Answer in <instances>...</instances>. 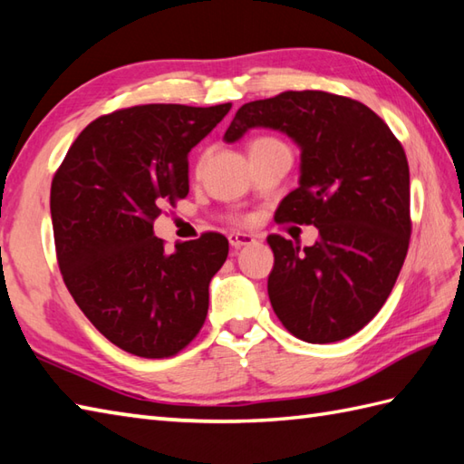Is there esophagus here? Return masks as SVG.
<instances>
[{"mask_svg":"<svg viewBox=\"0 0 464 464\" xmlns=\"http://www.w3.org/2000/svg\"><path fill=\"white\" fill-rule=\"evenodd\" d=\"M229 243H231L233 249H241V247H245V245L255 243V237H253V235H249V233H231L229 235Z\"/></svg>","mask_w":464,"mask_h":464,"instance_id":"34e87169","label":"esophagus"}]
</instances>
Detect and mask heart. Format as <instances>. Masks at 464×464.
Instances as JSON below:
<instances>
[{
  "instance_id": "1",
  "label": "heart",
  "mask_w": 464,
  "mask_h": 464,
  "mask_svg": "<svg viewBox=\"0 0 464 464\" xmlns=\"http://www.w3.org/2000/svg\"><path fill=\"white\" fill-rule=\"evenodd\" d=\"M259 145H283V143L279 140H275V137L265 135V137H257V140L251 143V150H253V147H259Z\"/></svg>"
}]
</instances>
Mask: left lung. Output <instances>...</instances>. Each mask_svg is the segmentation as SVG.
Returning a JSON list of instances; mask_svg holds the SVG:
<instances>
[{
  "label": "left lung",
  "mask_w": 464,
  "mask_h": 464,
  "mask_svg": "<svg viewBox=\"0 0 464 464\" xmlns=\"http://www.w3.org/2000/svg\"><path fill=\"white\" fill-rule=\"evenodd\" d=\"M273 127L301 147V181L275 221L314 225L303 247L269 235L267 281L283 327L307 343H334L361 331L395 287L411 241V185L405 150L381 117L351 97L283 92L235 113L225 140Z\"/></svg>",
  "instance_id": "1"
}]
</instances>
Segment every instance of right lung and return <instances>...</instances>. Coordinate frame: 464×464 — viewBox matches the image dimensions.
Masks as SVG:
<instances>
[{
	"label": "right lung",
	"instance_id": "add662e5",
	"mask_svg": "<svg viewBox=\"0 0 464 464\" xmlns=\"http://www.w3.org/2000/svg\"><path fill=\"white\" fill-rule=\"evenodd\" d=\"M229 110L150 103L102 115L53 175L49 205L65 287L93 327L135 357H173L205 323L209 281L229 241L207 231L167 253L153 223L189 193L187 153Z\"/></svg>",
	"mask_w": 464,
	"mask_h": 464
}]
</instances>
